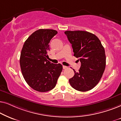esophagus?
<instances>
[{"label": "esophagus", "mask_w": 121, "mask_h": 121, "mask_svg": "<svg viewBox=\"0 0 121 121\" xmlns=\"http://www.w3.org/2000/svg\"><path fill=\"white\" fill-rule=\"evenodd\" d=\"M63 68L64 69H67V68H68V67H67V66H65V65H63Z\"/></svg>", "instance_id": "esophagus-1"}]
</instances>
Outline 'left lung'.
I'll list each match as a JSON object with an SVG mask.
<instances>
[{"label": "left lung", "instance_id": "left-lung-1", "mask_svg": "<svg viewBox=\"0 0 121 121\" xmlns=\"http://www.w3.org/2000/svg\"><path fill=\"white\" fill-rule=\"evenodd\" d=\"M72 44L74 56L81 63L78 72L69 80L72 87L79 91L93 89L100 82L106 67L105 49L96 36L85 31L64 32Z\"/></svg>", "mask_w": 121, "mask_h": 121}]
</instances>
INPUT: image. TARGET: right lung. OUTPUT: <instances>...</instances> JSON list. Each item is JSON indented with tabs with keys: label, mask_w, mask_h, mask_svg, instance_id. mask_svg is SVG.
<instances>
[{
	"label": "right lung",
	"mask_w": 121,
	"mask_h": 121,
	"mask_svg": "<svg viewBox=\"0 0 121 121\" xmlns=\"http://www.w3.org/2000/svg\"><path fill=\"white\" fill-rule=\"evenodd\" d=\"M57 34L54 30H38L23 45L20 58L21 72L28 85L37 91L53 89L62 71V64H53L47 59L49 43Z\"/></svg>",
	"instance_id": "1"
}]
</instances>
